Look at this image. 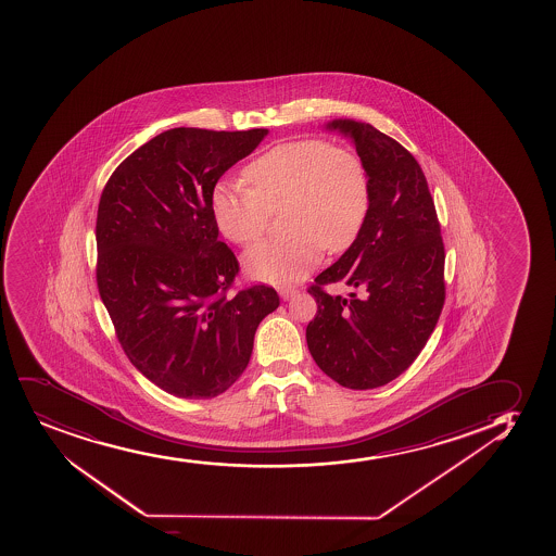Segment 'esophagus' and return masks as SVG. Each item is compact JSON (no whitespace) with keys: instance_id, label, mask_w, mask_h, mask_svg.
Instances as JSON below:
<instances>
[{"instance_id":"34e87169","label":"esophagus","mask_w":556,"mask_h":556,"mask_svg":"<svg viewBox=\"0 0 556 556\" xmlns=\"http://www.w3.org/2000/svg\"><path fill=\"white\" fill-rule=\"evenodd\" d=\"M279 293H281L282 300H292V298H295L298 293H300V290L298 288L293 287H282L281 290H279Z\"/></svg>"}]
</instances>
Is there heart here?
Masks as SVG:
<instances>
[{"label":"heart","mask_w":556,"mask_h":556,"mask_svg":"<svg viewBox=\"0 0 556 556\" xmlns=\"http://www.w3.org/2000/svg\"><path fill=\"white\" fill-rule=\"evenodd\" d=\"M240 182L219 181L211 192V214L227 240L250 245L282 211L287 237L256 243L243 255L256 281L285 285L316 266L324 251H343L368 216V169L355 151L318 138L282 142L243 168Z\"/></svg>","instance_id":"heart-1"}]
</instances>
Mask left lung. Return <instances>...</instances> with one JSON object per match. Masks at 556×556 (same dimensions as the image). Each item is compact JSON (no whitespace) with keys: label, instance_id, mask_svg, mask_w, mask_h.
Here are the masks:
<instances>
[{"label":"left lung","instance_id":"8db88e82","mask_svg":"<svg viewBox=\"0 0 556 556\" xmlns=\"http://www.w3.org/2000/svg\"><path fill=\"white\" fill-rule=\"evenodd\" d=\"M327 129L353 140L371 200L350 250L308 288L318 313L306 343L332 381L369 390L408 369L434 331L445 301V251L429 185L410 151L355 119H332ZM332 281L353 287L351 298L325 293Z\"/></svg>","mask_w":556,"mask_h":556}]
</instances>
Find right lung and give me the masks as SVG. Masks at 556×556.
Returning <instances> with one entry per match:
<instances>
[{"mask_svg": "<svg viewBox=\"0 0 556 556\" xmlns=\"http://www.w3.org/2000/svg\"><path fill=\"white\" fill-rule=\"evenodd\" d=\"M266 135L175 127L132 151L101 192V301L132 366L175 397L232 387L279 306L266 285L229 293L240 266L211 214L214 185Z\"/></svg>", "mask_w": 556, "mask_h": 556, "instance_id": "1", "label": "right lung"}]
</instances>
